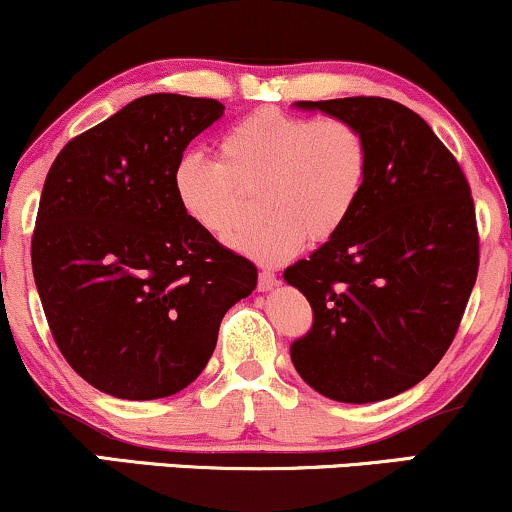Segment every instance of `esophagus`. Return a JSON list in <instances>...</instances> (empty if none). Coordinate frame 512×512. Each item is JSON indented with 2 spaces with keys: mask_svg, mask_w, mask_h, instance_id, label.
<instances>
[{
  "mask_svg": "<svg viewBox=\"0 0 512 512\" xmlns=\"http://www.w3.org/2000/svg\"><path fill=\"white\" fill-rule=\"evenodd\" d=\"M274 286H279V279H276V274L272 272V269H262L260 279H257V289H260V291H272Z\"/></svg>",
  "mask_w": 512,
  "mask_h": 512,
  "instance_id": "1",
  "label": "esophagus"
}]
</instances>
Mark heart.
I'll return each instance as SVG.
<instances>
[{
	"mask_svg": "<svg viewBox=\"0 0 512 512\" xmlns=\"http://www.w3.org/2000/svg\"><path fill=\"white\" fill-rule=\"evenodd\" d=\"M219 163L180 158L173 170L178 207L197 228L223 240L250 219L260 199L264 219L231 238L243 255L284 262L342 233L366 192V134L342 117H301L260 108L221 137Z\"/></svg>",
	"mask_w": 512,
	"mask_h": 512,
	"instance_id": "b5f03b06",
	"label": "heart"
}]
</instances>
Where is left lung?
Wrapping results in <instances>:
<instances>
[{"instance_id": "left-lung-1", "label": "left lung", "mask_w": 512, "mask_h": 512, "mask_svg": "<svg viewBox=\"0 0 512 512\" xmlns=\"http://www.w3.org/2000/svg\"><path fill=\"white\" fill-rule=\"evenodd\" d=\"M366 134V192L339 236L284 272L313 308L291 344L320 395L366 404L426 378L455 339L479 272L474 199L424 117L390 98L298 101Z\"/></svg>"}]
</instances>
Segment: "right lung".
<instances>
[{"mask_svg": "<svg viewBox=\"0 0 512 512\" xmlns=\"http://www.w3.org/2000/svg\"><path fill=\"white\" fill-rule=\"evenodd\" d=\"M223 115L214 98L151 93L57 154L31 240L57 349L120 399L170 397L202 373L257 267L182 214L173 170Z\"/></svg>", "mask_w": 512, "mask_h": 512, "instance_id": "right-lung-1", "label": "right lung"}]
</instances>
